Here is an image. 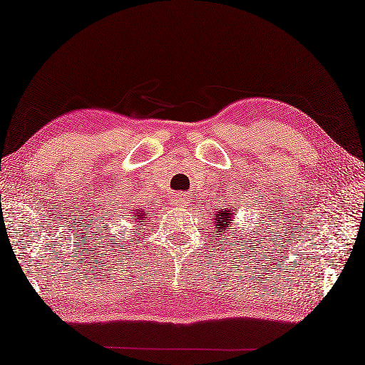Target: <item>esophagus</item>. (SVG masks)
Masks as SVG:
<instances>
[{"label":"esophagus","mask_w":365,"mask_h":365,"mask_svg":"<svg viewBox=\"0 0 365 365\" xmlns=\"http://www.w3.org/2000/svg\"><path fill=\"white\" fill-rule=\"evenodd\" d=\"M174 200H175V204H178L180 207H187L188 202H190V199L185 195H175Z\"/></svg>","instance_id":"1"}]
</instances>
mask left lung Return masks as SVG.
<instances>
[{"mask_svg": "<svg viewBox=\"0 0 365 365\" xmlns=\"http://www.w3.org/2000/svg\"><path fill=\"white\" fill-rule=\"evenodd\" d=\"M234 221H235V207H230L229 205L227 208H222V210L216 212L215 216H213V224H215L213 235H220V237H222L229 243V238H226V237L229 235L230 227L234 226ZM240 243H242V242H240ZM243 243L245 245H250V243L246 242V240H243Z\"/></svg>", "mask_w": 365, "mask_h": 365, "instance_id": "obj_1", "label": "left lung"}]
</instances>
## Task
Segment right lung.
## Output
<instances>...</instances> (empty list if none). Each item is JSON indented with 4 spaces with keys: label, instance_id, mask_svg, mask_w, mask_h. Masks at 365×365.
<instances>
[{
    "label": "right lung",
    "instance_id": "right-lung-1",
    "mask_svg": "<svg viewBox=\"0 0 365 365\" xmlns=\"http://www.w3.org/2000/svg\"><path fill=\"white\" fill-rule=\"evenodd\" d=\"M130 213H131V215H128L130 221H131V224H135V226L144 227L147 221H149V213H147L145 207H141V208L136 207V208H133V210H130Z\"/></svg>",
    "mask_w": 365,
    "mask_h": 365
}]
</instances>
